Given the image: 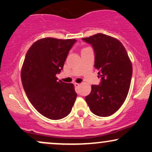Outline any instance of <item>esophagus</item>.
Instances as JSON below:
<instances>
[{
    "label": "esophagus",
    "mask_w": 152,
    "mask_h": 152,
    "mask_svg": "<svg viewBox=\"0 0 152 152\" xmlns=\"http://www.w3.org/2000/svg\"><path fill=\"white\" fill-rule=\"evenodd\" d=\"M74 85H75V87H79L80 85L79 83H75Z\"/></svg>",
    "instance_id": "34e87169"
}]
</instances>
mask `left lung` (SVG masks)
Here are the masks:
<instances>
[{
  "mask_svg": "<svg viewBox=\"0 0 152 152\" xmlns=\"http://www.w3.org/2000/svg\"><path fill=\"white\" fill-rule=\"evenodd\" d=\"M95 54L94 67L101 77L99 85H91L85 101L91 112L100 117L113 114L128 96L132 75V63L123 45L104 34L83 38Z\"/></svg>",
  "mask_w": 152,
  "mask_h": 152,
  "instance_id": "left-lung-1",
  "label": "left lung"
}]
</instances>
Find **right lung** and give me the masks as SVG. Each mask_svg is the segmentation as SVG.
<instances>
[{
	"instance_id": "right-lung-1",
	"label": "right lung",
	"mask_w": 152,
	"mask_h": 152,
	"mask_svg": "<svg viewBox=\"0 0 152 152\" xmlns=\"http://www.w3.org/2000/svg\"><path fill=\"white\" fill-rule=\"evenodd\" d=\"M75 39L44 38L31 45L21 72L24 90L33 106L51 120L63 118L70 113L77 94L72 83L56 77L63 70Z\"/></svg>"
}]
</instances>
